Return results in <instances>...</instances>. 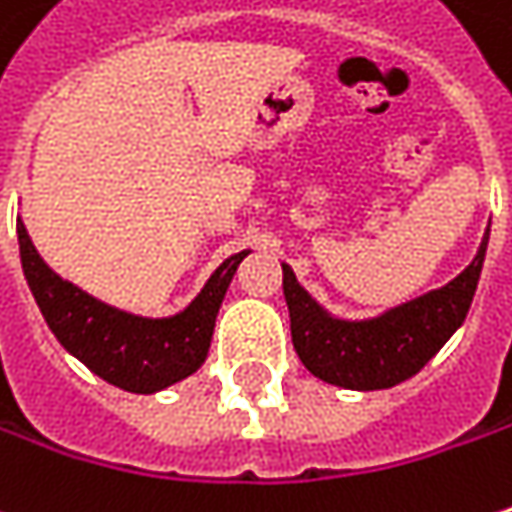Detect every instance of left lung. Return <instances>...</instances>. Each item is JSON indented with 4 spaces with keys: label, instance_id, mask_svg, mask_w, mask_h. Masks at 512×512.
Returning <instances> with one entry per match:
<instances>
[{
    "label": "left lung",
    "instance_id": "1",
    "mask_svg": "<svg viewBox=\"0 0 512 512\" xmlns=\"http://www.w3.org/2000/svg\"><path fill=\"white\" fill-rule=\"evenodd\" d=\"M484 234L473 263L447 286L395 306L372 321H338L326 315L283 263V295L292 321V344L303 367L326 384L346 389H389L412 378L464 323L476 295Z\"/></svg>",
    "mask_w": 512,
    "mask_h": 512
}]
</instances>
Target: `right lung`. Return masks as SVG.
Returning <instances> with one entry per match:
<instances>
[{
    "mask_svg": "<svg viewBox=\"0 0 512 512\" xmlns=\"http://www.w3.org/2000/svg\"><path fill=\"white\" fill-rule=\"evenodd\" d=\"M16 234L22 272L56 341L102 381L143 395L171 387L203 367L223 295L240 260L249 255L240 252L223 260L203 292L180 315L151 321L91 298L51 272L22 220L16 223Z\"/></svg>",
    "mask_w": 512,
    "mask_h": 512,
    "instance_id": "1",
    "label": "right lung"
}]
</instances>
